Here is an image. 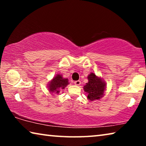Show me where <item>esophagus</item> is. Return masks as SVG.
I'll return each mask as SVG.
<instances>
[{"label": "esophagus", "mask_w": 146, "mask_h": 146, "mask_svg": "<svg viewBox=\"0 0 146 146\" xmlns=\"http://www.w3.org/2000/svg\"><path fill=\"white\" fill-rule=\"evenodd\" d=\"M74 84H75L76 86H79V85H80L81 82H80V80H76L74 82Z\"/></svg>", "instance_id": "obj_1"}]
</instances>
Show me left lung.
<instances>
[{
  "label": "left lung",
  "instance_id": "left-lung-1",
  "mask_svg": "<svg viewBox=\"0 0 146 146\" xmlns=\"http://www.w3.org/2000/svg\"><path fill=\"white\" fill-rule=\"evenodd\" d=\"M88 78V82L84 86V90L88 93V99L91 101L100 99L106 90V83L93 73L89 75Z\"/></svg>",
  "mask_w": 146,
  "mask_h": 146
}]
</instances>
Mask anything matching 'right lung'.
<instances>
[{
	"instance_id": "obj_1",
	"label": "right lung",
	"mask_w": 146,
	"mask_h": 146,
	"mask_svg": "<svg viewBox=\"0 0 146 146\" xmlns=\"http://www.w3.org/2000/svg\"><path fill=\"white\" fill-rule=\"evenodd\" d=\"M48 90L51 93L58 94L60 89H64L69 84L68 79L64 78L61 75L58 74L54 77L52 80L48 84Z\"/></svg>"
}]
</instances>
